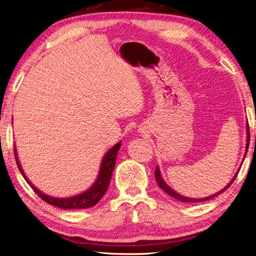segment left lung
I'll return each mask as SVG.
<instances>
[{"mask_svg": "<svg viewBox=\"0 0 256 256\" xmlns=\"http://www.w3.org/2000/svg\"><path fill=\"white\" fill-rule=\"evenodd\" d=\"M246 134H248V141H246V152H248V144H250V130H248V126H246ZM255 138H256V136H255ZM246 152H245V154H244V158H245V156H246ZM238 172H240V170H238ZM238 172H236L235 176L232 177V180L227 184V186H224V188L222 190H219V192L212 194V196H210L202 198H188V196H180V193H177L176 190H172L170 185H167L166 183H164L162 176V174H160V170H159L158 166H157V168H156L154 176H156V180H157L159 188H162V190H164V192H166V193L168 194V196H172L174 198H176V200H178V201H180V202H188V203H190V202H203V201H208V200H211V198H216V196H218L219 194H222V193L224 192V190H226L229 188V186L232 185V182L235 180V178H236Z\"/></svg>", "mask_w": 256, "mask_h": 256, "instance_id": "obj_1", "label": "left lung"}]
</instances>
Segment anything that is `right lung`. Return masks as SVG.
Here are the masks:
<instances>
[{
  "label": "right lung",
  "mask_w": 256,
  "mask_h": 256,
  "mask_svg": "<svg viewBox=\"0 0 256 256\" xmlns=\"http://www.w3.org/2000/svg\"><path fill=\"white\" fill-rule=\"evenodd\" d=\"M120 144H122L118 142V144L112 146V148L107 151L106 154L104 156L98 177L97 180H94V183L92 185V188H89L88 190H84V192L78 194V196H70V198H54L42 193L40 190H38L36 186H34L32 184V182L27 178V176H26L18 159L16 149H14V156H16V164H18L21 174H22L24 180H27V183L32 186V188L38 194V196H40L42 200H44L45 202L50 203V204L54 206L60 208V209H84V208H92L94 204H97V203L100 201V198L104 196V194L106 193L108 185H110V182L112 178V170H114L116 157H118Z\"/></svg>",
  "instance_id": "obj_1"
}]
</instances>
